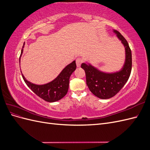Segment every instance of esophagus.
I'll return each instance as SVG.
<instances>
[{"label":"esophagus","instance_id":"34e87169","mask_svg":"<svg viewBox=\"0 0 150 150\" xmlns=\"http://www.w3.org/2000/svg\"><path fill=\"white\" fill-rule=\"evenodd\" d=\"M83 59H81V58H78V59H77L76 61L77 67H80L81 64H82V63H83Z\"/></svg>","mask_w":150,"mask_h":150}]
</instances>
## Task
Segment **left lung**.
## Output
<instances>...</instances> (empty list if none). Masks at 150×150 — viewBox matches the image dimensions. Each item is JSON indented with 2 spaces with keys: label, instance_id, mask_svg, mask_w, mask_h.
<instances>
[{
  "label": "left lung",
  "instance_id": "obj_1",
  "mask_svg": "<svg viewBox=\"0 0 150 150\" xmlns=\"http://www.w3.org/2000/svg\"><path fill=\"white\" fill-rule=\"evenodd\" d=\"M125 47L126 59L122 69L113 73H106L97 69L91 64L83 63L81 68L84 70L87 84L94 95L101 99H109L118 93L128 81L132 67V56L129 44L118 31L113 30Z\"/></svg>",
  "mask_w": 150,
  "mask_h": 150
}]
</instances>
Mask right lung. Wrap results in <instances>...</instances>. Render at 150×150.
Instances as JSON below:
<instances>
[{
	"label": "right lung",
	"mask_w": 150,
	"mask_h": 150,
	"mask_svg": "<svg viewBox=\"0 0 150 150\" xmlns=\"http://www.w3.org/2000/svg\"><path fill=\"white\" fill-rule=\"evenodd\" d=\"M24 45V43L19 58V62L22 54L23 52ZM76 69V61H74L71 64H68L56 79H54L51 82L42 85H37L31 83L25 78L23 74H22V75L26 84L36 95H38L44 101L52 103L60 100L67 94L69 88L70 76Z\"/></svg>",
	"instance_id": "obj_1"
}]
</instances>
